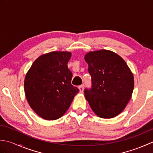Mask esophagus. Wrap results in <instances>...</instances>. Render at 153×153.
<instances>
[{
	"label": "esophagus",
	"mask_w": 153,
	"mask_h": 153,
	"mask_svg": "<svg viewBox=\"0 0 153 153\" xmlns=\"http://www.w3.org/2000/svg\"><path fill=\"white\" fill-rule=\"evenodd\" d=\"M78 88H79V93H82L83 92V89H84V86H83V85H82L79 86Z\"/></svg>",
	"instance_id": "obj_1"
}]
</instances>
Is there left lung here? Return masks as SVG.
I'll list each match as a JSON object with an SVG mask.
<instances>
[{
	"instance_id": "8db88e82",
	"label": "left lung",
	"mask_w": 153,
	"mask_h": 153,
	"mask_svg": "<svg viewBox=\"0 0 153 153\" xmlns=\"http://www.w3.org/2000/svg\"><path fill=\"white\" fill-rule=\"evenodd\" d=\"M92 87L84 93L92 110L102 118L121 113L131 99L134 77L123 58L111 51H91L85 55Z\"/></svg>"
}]
</instances>
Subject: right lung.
Returning a JSON list of instances; mask_svg holds the SVG:
<instances>
[{
	"label": "right lung",
	"instance_id": "right-lung-1",
	"mask_svg": "<svg viewBox=\"0 0 153 153\" xmlns=\"http://www.w3.org/2000/svg\"><path fill=\"white\" fill-rule=\"evenodd\" d=\"M70 52L53 51L35 60L24 80L25 97L31 108L47 120L60 118L66 112L79 89L71 83L68 63Z\"/></svg>",
	"mask_w": 153,
	"mask_h": 153
}]
</instances>
